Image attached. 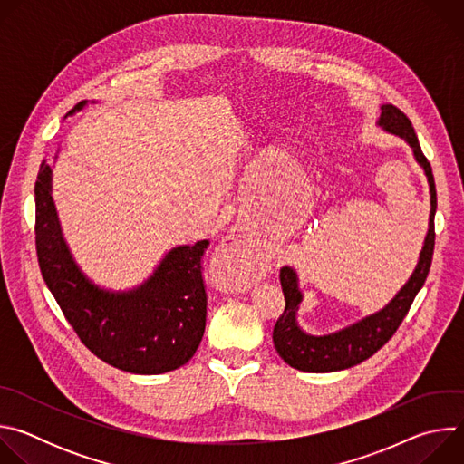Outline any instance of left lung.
Listing matches in <instances>:
<instances>
[{"label": "left lung", "instance_id": "left-lung-1", "mask_svg": "<svg viewBox=\"0 0 464 464\" xmlns=\"http://www.w3.org/2000/svg\"><path fill=\"white\" fill-rule=\"evenodd\" d=\"M387 134L399 136L404 140L419 167L422 169L428 185H430V218L428 231L419 253L415 270L404 286L394 294V297L378 312H372L340 330L328 334H310L299 324L297 314L303 303V292L299 288V276L292 266L281 268V286L285 294V312L274 326V345L279 356L294 369L303 372H334L354 367L363 360L371 358L380 351L391 336L401 326L406 317L415 295L424 286V281L430 272L433 246H435V229L433 218L437 211V192L431 174V167L424 158L411 121L392 104H382V113L376 121Z\"/></svg>", "mask_w": 464, "mask_h": 464}]
</instances>
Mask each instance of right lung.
I'll use <instances>...</instances> for the list:
<instances>
[{
    "label": "right lung",
    "mask_w": 464,
    "mask_h": 464,
    "mask_svg": "<svg viewBox=\"0 0 464 464\" xmlns=\"http://www.w3.org/2000/svg\"><path fill=\"white\" fill-rule=\"evenodd\" d=\"M86 106L82 101L68 115ZM53 167L44 160L34 185L36 253L44 281L65 319L97 358L121 371L163 374L185 365L206 330L200 260L209 240L170 247L134 288L101 286L82 272L63 238L53 200Z\"/></svg>",
    "instance_id": "1"
}]
</instances>
